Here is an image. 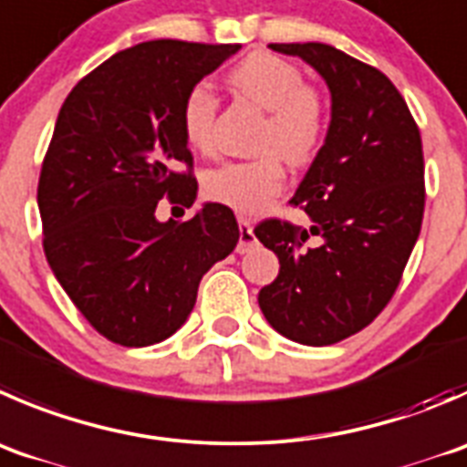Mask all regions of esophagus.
Masks as SVG:
<instances>
[{
	"label": "esophagus",
	"mask_w": 467,
	"mask_h": 467,
	"mask_svg": "<svg viewBox=\"0 0 467 467\" xmlns=\"http://www.w3.org/2000/svg\"><path fill=\"white\" fill-rule=\"evenodd\" d=\"M255 246V234H253L251 223H248L244 216H239V244H237V253H248L251 248Z\"/></svg>",
	"instance_id": "34e87169"
}]
</instances>
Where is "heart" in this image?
<instances>
[{"label":"heart","mask_w":467,"mask_h":467,"mask_svg":"<svg viewBox=\"0 0 467 467\" xmlns=\"http://www.w3.org/2000/svg\"><path fill=\"white\" fill-rule=\"evenodd\" d=\"M228 84L266 111L255 139V150L262 155L210 169L202 178V192L239 214H255L285 184L278 155L292 166L315 160L328 128L326 102L319 90L306 84L296 63L269 52L248 54L230 70ZM216 109L219 102L207 84H196L184 95L180 125L193 150L214 148Z\"/></svg>","instance_id":"1"}]
</instances>
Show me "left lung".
Masks as SVG:
<instances>
[{"label":"left lung","instance_id":"obj_1","mask_svg":"<svg viewBox=\"0 0 467 467\" xmlns=\"http://www.w3.org/2000/svg\"><path fill=\"white\" fill-rule=\"evenodd\" d=\"M315 67L330 90V123L292 202L310 228L266 219L255 237L278 255L257 294L285 337L326 347L377 319L400 285L424 214L420 130L377 67L324 43H271ZM315 234L317 247L305 242Z\"/></svg>","mask_w":467,"mask_h":467}]
</instances>
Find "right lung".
I'll list each match as a JSON object with an SVG mask.
<instances>
[{
	"mask_svg": "<svg viewBox=\"0 0 467 467\" xmlns=\"http://www.w3.org/2000/svg\"><path fill=\"white\" fill-rule=\"evenodd\" d=\"M239 47L139 43L88 72L58 111L38 180L45 257L111 342L171 337L192 315L202 275L237 246V219L221 202L184 223H161L155 210L164 196L184 207L196 201L180 107Z\"/></svg>",
	"mask_w": 467,
	"mask_h": 467,
	"instance_id": "right-lung-1",
	"label": "right lung"
}]
</instances>
